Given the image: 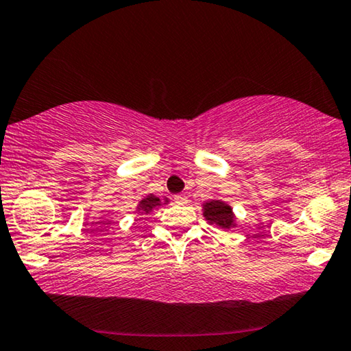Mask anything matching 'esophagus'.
<instances>
[{"mask_svg": "<svg viewBox=\"0 0 351 351\" xmlns=\"http://www.w3.org/2000/svg\"><path fill=\"white\" fill-rule=\"evenodd\" d=\"M174 200H176V204L183 205V204H186V196H185V194H176Z\"/></svg>", "mask_w": 351, "mask_h": 351, "instance_id": "esophagus-1", "label": "esophagus"}]
</instances>
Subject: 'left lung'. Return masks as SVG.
<instances>
[{
	"mask_svg": "<svg viewBox=\"0 0 351 351\" xmlns=\"http://www.w3.org/2000/svg\"><path fill=\"white\" fill-rule=\"evenodd\" d=\"M204 216L206 221L216 223L222 228H230L234 226L233 222V213L232 208L227 204L221 202V200H211V202H206L204 205Z\"/></svg>",
	"mask_w": 351,
	"mask_h": 351,
	"instance_id": "1",
	"label": "left lung"
}]
</instances>
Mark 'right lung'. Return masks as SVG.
I'll list each match as a JSON object with an SVG mask.
<instances>
[{
    "label": "right lung",
    "mask_w": 351,
    "mask_h": 351,
    "mask_svg": "<svg viewBox=\"0 0 351 351\" xmlns=\"http://www.w3.org/2000/svg\"><path fill=\"white\" fill-rule=\"evenodd\" d=\"M157 205H160V199L158 197H155V196H147L146 199H143L141 202H140V208L138 210H141V211H145V213H149V211H151L154 206H157Z\"/></svg>",
    "instance_id": "obj_1"
}]
</instances>
